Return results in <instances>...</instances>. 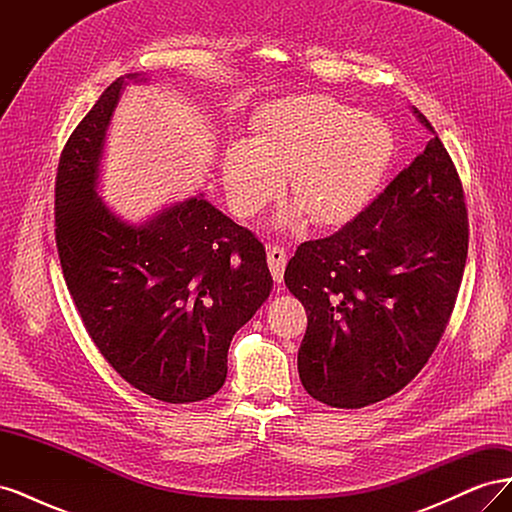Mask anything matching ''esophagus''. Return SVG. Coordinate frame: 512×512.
I'll list each match as a JSON object with an SVG mask.
<instances>
[{
	"label": "esophagus",
	"mask_w": 512,
	"mask_h": 512,
	"mask_svg": "<svg viewBox=\"0 0 512 512\" xmlns=\"http://www.w3.org/2000/svg\"><path fill=\"white\" fill-rule=\"evenodd\" d=\"M267 260H269V269L275 282H282L284 277V269H286V262H288V254L284 247L280 245H269L267 247Z\"/></svg>",
	"instance_id": "obj_1"
}]
</instances>
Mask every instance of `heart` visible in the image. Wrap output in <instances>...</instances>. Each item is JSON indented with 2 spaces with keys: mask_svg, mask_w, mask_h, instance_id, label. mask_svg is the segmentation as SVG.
<instances>
[{
  "mask_svg": "<svg viewBox=\"0 0 512 512\" xmlns=\"http://www.w3.org/2000/svg\"><path fill=\"white\" fill-rule=\"evenodd\" d=\"M254 141L239 138L222 158L230 203L252 215L280 190L318 226L352 220L376 196L393 166L397 138L382 117L359 113L331 96L277 100L254 117ZM299 211L282 215L297 226Z\"/></svg>",
  "mask_w": 512,
  "mask_h": 512,
  "instance_id": "b5f03b06",
  "label": "heart"
}]
</instances>
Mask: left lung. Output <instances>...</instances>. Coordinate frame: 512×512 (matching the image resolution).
<instances>
[{
  "mask_svg": "<svg viewBox=\"0 0 512 512\" xmlns=\"http://www.w3.org/2000/svg\"><path fill=\"white\" fill-rule=\"evenodd\" d=\"M466 258V196L433 132L374 203L288 262L284 282L307 312L305 391L333 408H365L404 389L440 342Z\"/></svg>",
  "mask_w": 512,
  "mask_h": 512,
  "instance_id": "obj_1",
  "label": "left lung"
}]
</instances>
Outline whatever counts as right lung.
<instances>
[{
	"instance_id": "add662e5",
	"label": "right lung",
	"mask_w": 512,
	"mask_h": 512,
	"mask_svg": "<svg viewBox=\"0 0 512 512\" xmlns=\"http://www.w3.org/2000/svg\"><path fill=\"white\" fill-rule=\"evenodd\" d=\"M126 81L70 134L55 179V241L72 301L117 374L166 404L222 389L228 346L269 299L265 245L203 194L130 224L98 196L106 130Z\"/></svg>"
}]
</instances>
